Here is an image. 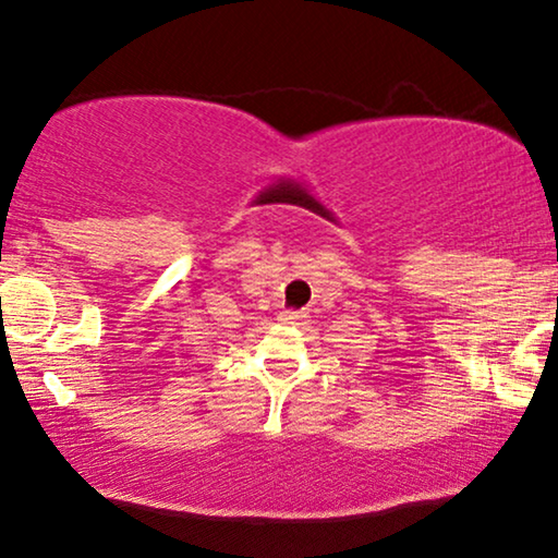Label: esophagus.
Masks as SVG:
<instances>
[{
    "label": "esophagus",
    "mask_w": 558,
    "mask_h": 558,
    "mask_svg": "<svg viewBox=\"0 0 558 558\" xmlns=\"http://www.w3.org/2000/svg\"><path fill=\"white\" fill-rule=\"evenodd\" d=\"M305 317V313H300V310H282L280 313V323H286V325H295V323H300V319Z\"/></svg>",
    "instance_id": "1"
}]
</instances>
